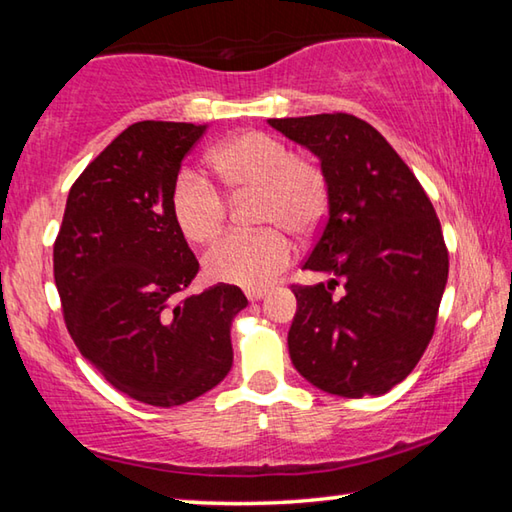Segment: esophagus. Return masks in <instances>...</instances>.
Returning <instances> with one entry per match:
<instances>
[{
  "label": "esophagus",
  "instance_id": "esophagus-1",
  "mask_svg": "<svg viewBox=\"0 0 512 512\" xmlns=\"http://www.w3.org/2000/svg\"><path fill=\"white\" fill-rule=\"evenodd\" d=\"M266 296V291L264 289H253V291H246V298L250 300V302H257V300H262Z\"/></svg>",
  "mask_w": 512,
  "mask_h": 512
}]
</instances>
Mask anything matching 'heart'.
<instances>
[{
    "instance_id": "b5f03b06",
    "label": "heart",
    "mask_w": 512,
    "mask_h": 512,
    "mask_svg": "<svg viewBox=\"0 0 512 512\" xmlns=\"http://www.w3.org/2000/svg\"><path fill=\"white\" fill-rule=\"evenodd\" d=\"M212 167L230 192H259V232H230L207 250L205 275L214 282L262 289L293 259L287 232L311 237L325 223L329 187L323 167L300 158L271 133L246 131L212 151ZM171 214L180 232L194 244L219 235L228 203L201 171L180 169L171 185Z\"/></svg>"
}]
</instances>
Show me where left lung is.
<instances>
[{"mask_svg": "<svg viewBox=\"0 0 512 512\" xmlns=\"http://www.w3.org/2000/svg\"><path fill=\"white\" fill-rule=\"evenodd\" d=\"M268 124L316 155L329 187L327 221L302 266L329 282L293 284V366L325 393L384 395L418 366L436 327L449 273L436 210L368 121L334 112Z\"/></svg>", "mask_w": 512, "mask_h": 512, "instance_id": "obj_1", "label": "left lung"}]
</instances>
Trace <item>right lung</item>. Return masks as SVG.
Segmentation results:
<instances>
[{
  "label": "right lung",
  "mask_w": 512,
  "mask_h": 512,
  "mask_svg": "<svg viewBox=\"0 0 512 512\" xmlns=\"http://www.w3.org/2000/svg\"><path fill=\"white\" fill-rule=\"evenodd\" d=\"M205 124L137 121L69 189L54 277L76 348L117 391L192 402L232 368L230 327L248 300L216 284L183 296L198 259L171 214V185Z\"/></svg>",
  "instance_id": "1"
}]
</instances>
